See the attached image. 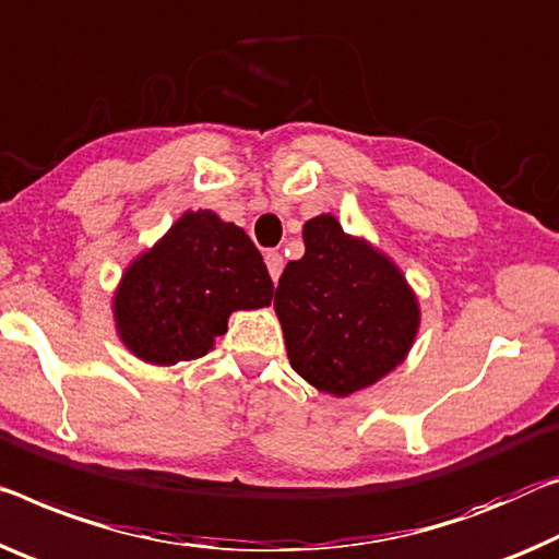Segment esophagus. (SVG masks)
Listing matches in <instances>:
<instances>
[{
  "mask_svg": "<svg viewBox=\"0 0 559 559\" xmlns=\"http://www.w3.org/2000/svg\"><path fill=\"white\" fill-rule=\"evenodd\" d=\"M264 262H267V270H270L272 282H274V285H277L282 267H285V260H282V254L277 250H270L267 254H264Z\"/></svg>",
  "mask_w": 559,
  "mask_h": 559,
  "instance_id": "obj_1",
  "label": "esophagus"
}]
</instances>
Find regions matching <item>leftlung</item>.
I'll list each match as a JSON object with an SVG mask.
<instances>
[{
    "instance_id": "1",
    "label": "left lung",
    "mask_w": 559,
    "mask_h": 559,
    "mask_svg": "<svg viewBox=\"0 0 559 559\" xmlns=\"http://www.w3.org/2000/svg\"><path fill=\"white\" fill-rule=\"evenodd\" d=\"M302 239L274 292L289 365L314 390L349 397L405 362L423 309L397 262L332 214L307 219Z\"/></svg>"
}]
</instances>
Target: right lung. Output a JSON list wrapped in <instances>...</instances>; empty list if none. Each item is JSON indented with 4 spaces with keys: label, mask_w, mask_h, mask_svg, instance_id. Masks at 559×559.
<instances>
[{
    "label": "right lung",
    "mask_w": 559,
    "mask_h": 559,
    "mask_svg": "<svg viewBox=\"0 0 559 559\" xmlns=\"http://www.w3.org/2000/svg\"><path fill=\"white\" fill-rule=\"evenodd\" d=\"M274 285L242 227L212 210H187L127 264L111 295L122 345L147 365L204 357L231 312L267 307Z\"/></svg>",
    "instance_id": "right-lung-1"
}]
</instances>
